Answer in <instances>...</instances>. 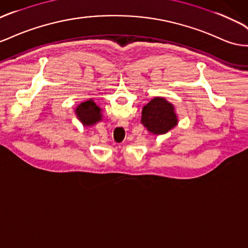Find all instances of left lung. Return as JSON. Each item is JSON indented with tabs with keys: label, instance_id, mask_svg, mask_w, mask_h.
Here are the masks:
<instances>
[{
	"label": "left lung",
	"instance_id": "obj_1",
	"mask_svg": "<svg viewBox=\"0 0 248 248\" xmlns=\"http://www.w3.org/2000/svg\"><path fill=\"white\" fill-rule=\"evenodd\" d=\"M140 123L152 135H166L178 124L175 108L165 98H153L143 108Z\"/></svg>",
	"mask_w": 248,
	"mask_h": 248
}]
</instances>
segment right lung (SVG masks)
Masks as SVG:
<instances>
[{
  "label": "right lung",
  "mask_w": 248,
  "mask_h": 248,
  "mask_svg": "<svg viewBox=\"0 0 248 248\" xmlns=\"http://www.w3.org/2000/svg\"><path fill=\"white\" fill-rule=\"evenodd\" d=\"M75 115L83 126H93L103 120L102 108L93 99L84 100L75 108Z\"/></svg>",
  "instance_id": "1"
}]
</instances>
